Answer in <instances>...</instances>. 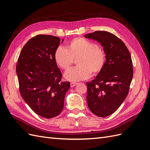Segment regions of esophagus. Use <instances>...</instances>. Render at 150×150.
Segmentation results:
<instances>
[{"mask_svg": "<svg viewBox=\"0 0 150 150\" xmlns=\"http://www.w3.org/2000/svg\"><path fill=\"white\" fill-rule=\"evenodd\" d=\"M76 84H77V83H71L70 86H71V88H73V87H74V86H75Z\"/></svg>", "mask_w": 150, "mask_h": 150, "instance_id": "1", "label": "esophagus"}]
</instances>
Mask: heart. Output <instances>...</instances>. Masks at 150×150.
<instances>
[{"label":"heart","instance_id":"heart-1","mask_svg":"<svg viewBox=\"0 0 150 150\" xmlns=\"http://www.w3.org/2000/svg\"><path fill=\"white\" fill-rule=\"evenodd\" d=\"M54 59L62 69L67 71L74 59L76 67L67 71L65 78L71 82H78L88 79L93 75L101 72L106 62L104 50L89 40L83 38L72 39L66 48L59 46L54 52Z\"/></svg>","mask_w":150,"mask_h":150}]
</instances>
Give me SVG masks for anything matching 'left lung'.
<instances>
[{
    "instance_id": "left-lung-1",
    "label": "left lung",
    "mask_w": 150,
    "mask_h": 150,
    "mask_svg": "<svg viewBox=\"0 0 150 150\" xmlns=\"http://www.w3.org/2000/svg\"><path fill=\"white\" fill-rule=\"evenodd\" d=\"M84 37L100 43L106 54L101 72L86 83L89 110L95 115L106 117L119 108L128 94L133 76L132 59L125 43L109 32L95 31Z\"/></svg>"
}]
</instances>
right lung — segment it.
<instances>
[{"label":"right lung","mask_w":150,"mask_h":150,"mask_svg":"<svg viewBox=\"0 0 150 150\" xmlns=\"http://www.w3.org/2000/svg\"><path fill=\"white\" fill-rule=\"evenodd\" d=\"M60 41L50 35L31 38L22 48L16 66L22 98L36 114L47 119L61 112L70 88L69 82H61L62 74L54 59Z\"/></svg>","instance_id":"obj_1"}]
</instances>
